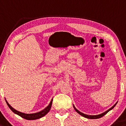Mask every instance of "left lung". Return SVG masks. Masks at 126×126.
<instances>
[{"label": "left lung", "mask_w": 126, "mask_h": 126, "mask_svg": "<svg viewBox=\"0 0 126 126\" xmlns=\"http://www.w3.org/2000/svg\"><path fill=\"white\" fill-rule=\"evenodd\" d=\"M117 103H116V104H115V105H113L112 107H111V108H110V109H109V110H107V111H105V112H104L102 113V114H99V115H86V114H83V113H82V112H80V111H79V110H77V109L76 108V107H75L74 105H73V107H74V110H76V112H78L79 114H80V115H82V116H83V117H86V118H89V119H97V118H101V117H103V116H104V115H105V114H107V112H108L109 111H110V110H112V109L114 108V107H115V106L116 105Z\"/></svg>", "instance_id": "obj_1"}]
</instances>
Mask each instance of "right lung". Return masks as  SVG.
<instances>
[{"instance_id": "add662e5", "label": "right lung", "mask_w": 126, "mask_h": 126, "mask_svg": "<svg viewBox=\"0 0 126 126\" xmlns=\"http://www.w3.org/2000/svg\"><path fill=\"white\" fill-rule=\"evenodd\" d=\"M52 101H53V99L51 100V101H50V104H49V105H48L46 108H45L44 110H43L42 111H40V112L33 113V114H25V113L19 112V111H16V110H15L14 108H12V107L9 105V103L7 102L6 100V102L7 105H8V107H9V108L11 110V111H12V112H14L15 114H17V115H19V116L22 117V118H25V119L26 120H32L38 119V118H42V117H43V116H45V115H46V114H47L48 112L50 111V108H51Z\"/></svg>"}]
</instances>
